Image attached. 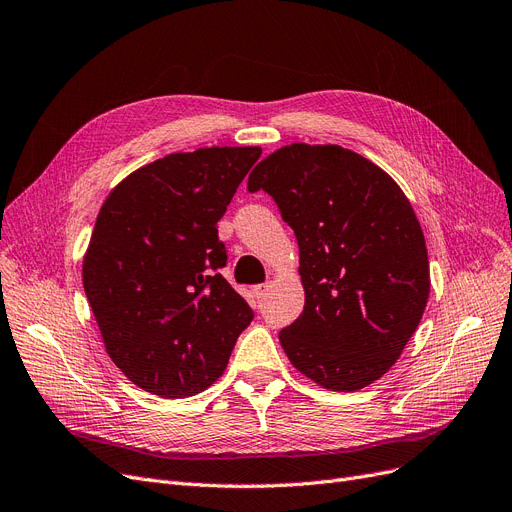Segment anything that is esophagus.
Instances as JSON below:
<instances>
[{
    "mask_svg": "<svg viewBox=\"0 0 512 512\" xmlns=\"http://www.w3.org/2000/svg\"><path fill=\"white\" fill-rule=\"evenodd\" d=\"M272 289V285L270 282H263V285H257V287H253V295L257 297V299H263L268 295V291Z\"/></svg>",
    "mask_w": 512,
    "mask_h": 512,
    "instance_id": "34e87169",
    "label": "esophagus"
}]
</instances>
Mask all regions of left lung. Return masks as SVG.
<instances>
[{
	"label": "left lung",
	"instance_id": "obj_1",
	"mask_svg": "<svg viewBox=\"0 0 512 512\" xmlns=\"http://www.w3.org/2000/svg\"><path fill=\"white\" fill-rule=\"evenodd\" d=\"M266 189L297 236L306 306L278 339L318 386L354 392L396 363L430 293L422 225L386 170L342 145L291 143L263 158Z\"/></svg>",
	"mask_w": 512,
	"mask_h": 512
}]
</instances>
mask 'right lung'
Returning a JSON list of instances; mask_svg holds the SVG:
<instances>
[{
  "instance_id": "obj_1",
  "label": "right lung",
  "mask_w": 512,
  "mask_h": 512,
  "mask_svg": "<svg viewBox=\"0 0 512 512\" xmlns=\"http://www.w3.org/2000/svg\"><path fill=\"white\" fill-rule=\"evenodd\" d=\"M261 147H202L130 173L105 198L82 282L105 350L128 380L164 399L223 375L253 310L217 270V221Z\"/></svg>"
}]
</instances>
